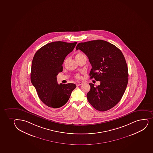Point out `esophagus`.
Returning <instances> with one entry per match:
<instances>
[{"instance_id": "obj_1", "label": "esophagus", "mask_w": 153, "mask_h": 153, "mask_svg": "<svg viewBox=\"0 0 153 153\" xmlns=\"http://www.w3.org/2000/svg\"><path fill=\"white\" fill-rule=\"evenodd\" d=\"M82 84V83H81V82H78L76 83V85L77 86H80Z\"/></svg>"}]
</instances>
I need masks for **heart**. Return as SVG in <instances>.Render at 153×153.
<instances>
[{
	"label": "heart",
	"instance_id": "heart-1",
	"mask_svg": "<svg viewBox=\"0 0 153 153\" xmlns=\"http://www.w3.org/2000/svg\"><path fill=\"white\" fill-rule=\"evenodd\" d=\"M84 56V54H83L82 53H77V54H76V59H78V58H81V57H82V56ZM75 77L76 78H78V79H79V78H80V75H79L77 74V75H76L75 76Z\"/></svg>",
	"mask_w": 153,
	"mask_h": 153
}]
</instances>
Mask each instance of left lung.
<instances>
[{
	"mask_svg": "<svg viewBox=\"0 0 153 153\" xmlns=\"http://www.w3.org/2000/svg\"><path fill=\"white\" fill-rule=\"evenodd\" d=\"M78 49L87 56L91 65V79L100 82L96 86L89 83L88 101L97 110H110L120 102L128 83V68L123 54L114 45L102 40L79 43L76 46Z\"/></svg>",
	"mask_w": 153,
	"mask_h": 153,
	"instance_id": "1",
	"label": "left lung"
}]
</instances>
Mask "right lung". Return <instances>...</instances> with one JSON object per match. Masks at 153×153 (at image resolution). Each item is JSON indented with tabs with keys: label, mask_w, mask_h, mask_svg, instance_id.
Here are the masks:
<instances>
[{
	"label": "right lung",
	"mask_w": 153,
	"mask_h": 153,
	"mask_svg": "<svg viewBox=\"0 0 153 153\" xmlns=\"http://www.w3.org/2000/svg\"><path fill=\"white\" fill-rule=\"evenodd\" d=\"M77 43H49L38 49L33 57L31 81L39 99L48 107L55 108L63 106L76 87L74 83L58 84L56 76L62 72L64 59Z\"/></svg>",
	"instance_id": "add662e5"
}]
</instances>
